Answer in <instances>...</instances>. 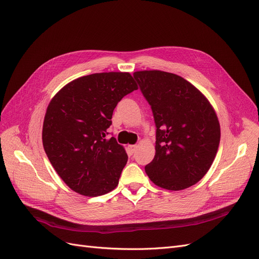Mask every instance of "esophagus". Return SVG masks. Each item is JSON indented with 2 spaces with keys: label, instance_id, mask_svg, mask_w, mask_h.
<instances>
[{
  "label": "esophagus",
  "instance_id": "1",
  "mask_svg": "<svg viewBox=\"0 0 259 259\" xmlns=\"http://www.w3.org/2000/svg\"><path fill=\"white\" fill-rule=\"evenodd\" d=\"M136 149H137V146H136V145H131V146H128V152H130L131 154L135 153Z\"/></svg>",
  "mask_w": 259,
  "mask_h": 259
}]
</instances>
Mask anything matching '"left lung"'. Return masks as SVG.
Returning <instances> with one entry per match:
<instances>
[{
  "label": "left lung",
  "mask_w": 259,
  "mask_h": 259,
  "mask_svg": "<svg viewBox=\"0 0 259 259\" xmlns=\"http://www.w3.org/2000/svg\"><path fill=\"white\" fill-rule=\"evenodd\" d=\"M150 105L155 123V155L145 170L167 190L193 186L207 173L219 142L221 126L205 96L184 77L151 70L134 74Z\"/></svg>",
  "instance_id": "obj_1"
}]
</instances>
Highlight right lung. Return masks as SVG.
I'll use <instances>...</instances> for the list:
<instances>
[{
  "mask_svg": "<svg viewBox=\"0 0 259 259\" xmlns=\"http://www.w3.org/2000/svg\"><path fill=\"white\" fill-rule=\"evenodd\" d=\"M137 85L127 72L94 73L64 86L46 110L43 147L60 178L86 197L112 191L127 162L124 148L107 138L117 103Z\"/></svg>",
  "mask_w": 259,
  "mask_h": 259,
  "instance_id": "add662e5",
  "label": "right lung"
}]
</instances>
